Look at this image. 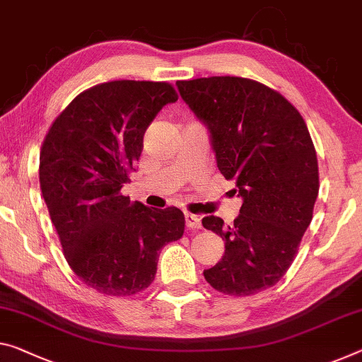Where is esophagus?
I'll list each match as a JSON object with an SVG mask.
<instances>
[{
	"mask_svg": "<svg viewBox=\"0 0 362 362\" xmlns=\"http://www.w3.org/2000/svg\"><path fill=\"white\" fill-rule=\"evenodd\" d=\"M185 220H186V226L187 228H192V230H199L200 226V218L197 215H192V214H186L185 215Z\"/></svg>",
	"mask_w": 362,
	"mask_h": 362,
	"instance_id": "34e87169",
	"label": "esophagus"
}]
</instances>
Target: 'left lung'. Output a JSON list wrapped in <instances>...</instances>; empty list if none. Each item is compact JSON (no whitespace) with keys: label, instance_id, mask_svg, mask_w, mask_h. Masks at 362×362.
<instances>
[{"label":"left lung","instance_id":"1","mask_svg":"<svg viewBox=\"0 0 362 362\" xmlns=\"http://www.w3.org/2000/svg\"><path fill=\"white\" fill-rule=\"evenodd\" d=\"M181 98L207 127L216 166L236 182L241 210L230 226L209 215L225 254L204 276L216 291L251 296L286 274L313 220L319 165L303 116L280 93L244 77L177 81Z\"/></svg>","mask_w":362,"mask_h":362}]
</instances>
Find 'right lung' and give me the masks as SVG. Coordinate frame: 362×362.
Here are the masks:
<instances>
[{
  "instance_id": "add662e5",
  "label": "right lung",
  "mask_w": 362,
  "mask_h": 362,
  "mask_svg": "<svg viewBox=\"0 0 362 362\" xmlns=\"http://www.w3.org/2000/svg\"><path fill=\"white\" fill-rule=\"evenodd\" d=\"M176 100L166 82H105L72 100L43 141L40 187L64 257L98 293L146 290L160 249L185 233L180 209H150L121 194L147 127Z\"/></svg>"
}]
</instances>
